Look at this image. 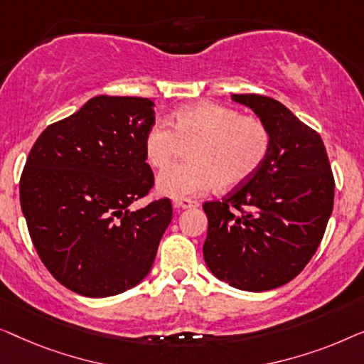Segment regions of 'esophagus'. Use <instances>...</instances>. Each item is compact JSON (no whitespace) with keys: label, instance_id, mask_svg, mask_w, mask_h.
Wrapping results in <instances>:
<instances>
[{"label":"esophagus","instance_id":"obj_1","mask_svg":"<svg viewBox=\"0 0 364 364\" xmlns=\"http://www.w3.org/2000/svg\"><path fill=\"white\" fill-rule=\"evenodd\" d=\"M199 203L194 201V199H189V198H181V199H175L173 201V208L178 209H189V208H198Z\"/></svg>","mask_w":364,"mask_h":364}]
</instances>
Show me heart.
<instances>
[{"instance_id":"obj_1","label":"heart","mask_w":364,"mask_h":364,"mask_svg":"<svg viewBox=\"0 0 364 364\" xmlns=\"http://www.w3.org/2000/svg\"><path fill=\"white\" fill-rule=\"evenodd\" d=\"M168 125L158 122L148 129L143 151L151 168L166 170L181 146L192 145L189 161L158 180L160 193L171 198L194 196L214 186L223 191L242 186L260 170L272 145L264 120L216 102L184 105L173 112Z\"/></svg>"}]
</instances>
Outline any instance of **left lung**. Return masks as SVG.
Instances as JSON below:
<instances>
[{"mask_svg":"<svg viewBox=\"0 0 364 364\" xmlns=\"http://www.w3.org/2000/svg\"><path fill=\"white\" fill-rule=\"evenodd\" d=\"M267 124L272 145L260 170L221 201L203 204V254L219 280L247 291L295 279L323 239L333 211L335 178L323 140L280 102L232 94Z\"/></svg>","mask_w":364,"mask_h":364,"instance_id":"left-lung-1","label":"left lung"}]
</instances>
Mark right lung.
Returning <instances> with one entry per match:
<instances>
[{
    "mask_svg": "<svg viewBox=\"0 0 364 364\" xmlns=\"http://www.w3.org/2000/svg\"><path fill=\"white\" fill-rule=\"evenodd\" d=\"M153 102L97 95L50 124L31 148L19 199L34 249L59 284L100 299L150 272L171 223L168 198L132 211L155 186L143 140Z\"/></svg>",
    "mask_w": 364,
    "mask_h": 364,
    "instance_id": "right-lung-1",
    "label": "right lung"
}]
</instances>
